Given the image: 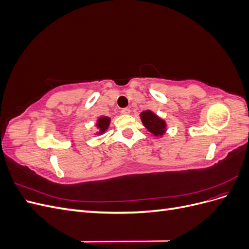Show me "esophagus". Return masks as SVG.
<instances>
[{"mask_svg":"<svg viewBox=\"0 0 249 249\" xmlns=\"http://www.w3.org/2000/svg\"><path fill=\"white\" fill-rule=\"evenodd\" d=\"M122 113H123V114H124V115H129L130 113H131V109L130 108H124L122 110Z\"/></svg>","mask_w":249,"mask_h":249,"instance_id":"obj_1","label":"esophagus"}]
</instances>
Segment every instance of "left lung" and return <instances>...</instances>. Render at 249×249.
I'll use <instances>...</instances> for the list:
<instances>
[{
    "label": "left lung",
    "mask_w": 249,
    "mask_h": 249,
    "mask_svg": "<svg viewBox=\"0 0 249 249\" xmlns=\"http://www.w3.org/2000/svg\"><path fill=\"white\" fill-rule=\"evenodd\" d=\"M140 119L145 129L155 137H163L167 132V124L163 118L158 116L155 112L145 110L140 113Z\"/></svg>",
    "instance_id": "1"
}]
</instances>
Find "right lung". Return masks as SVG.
Segmentation results:
<instances>
[{
  "instance_id": "1",
  "label": "right lung",
  "mask_w": 249,
  "mask_h": 249,
  "mask_svg": "<svg viewBox=\"0 0 249 249\" xmlns=\"http://www.w3.org/2000/svg\"><path fill=\"white\" fill-rule=\"evenodd\" d=\"M111 123V118L108 116H100L96 119V124L95 126L97 131L94 133V135H103L104 133H106V131L109 129Z\"/></svg>"
}]
</instances>
